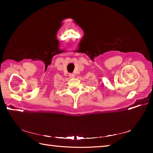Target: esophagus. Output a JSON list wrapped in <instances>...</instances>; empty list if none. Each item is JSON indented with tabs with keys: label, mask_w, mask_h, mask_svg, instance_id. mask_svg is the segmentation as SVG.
<instances>
[{
	"label": "esophagus",
	"mask_w": 153,
	"mask_h": 153,
	"mask_svg": "<svg viewBox=\"0 0 153 153\" xmlns=\"http://www.w3.org/2000/svg\"><path fill=\"white\" fill-rule=\"evenodd\" d=\"M69 77H71V78H74V77H75L74 74H70L69 75Z\"/></svg>",
	"instance_id": "obj_1"
}]
</instances>
